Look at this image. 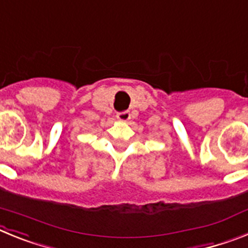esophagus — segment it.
<instances>
[{
  "instance_id": "obj_1",
  "label": "esophagus",
  "mask_w": 248,
  "mask_h": 248,
  "mask_svg": "<svg viewBox=\"0 0 248 248\" xmlns=\"http://www.w3.org/2000/svg\"><path fill=\"white\" fill-rule=\"evenodd\" d=\"M117 119L123 123L128 122V120L130 119V113H129V111H120V113L117 114Z\"/></svg>"
}]
</instances>
